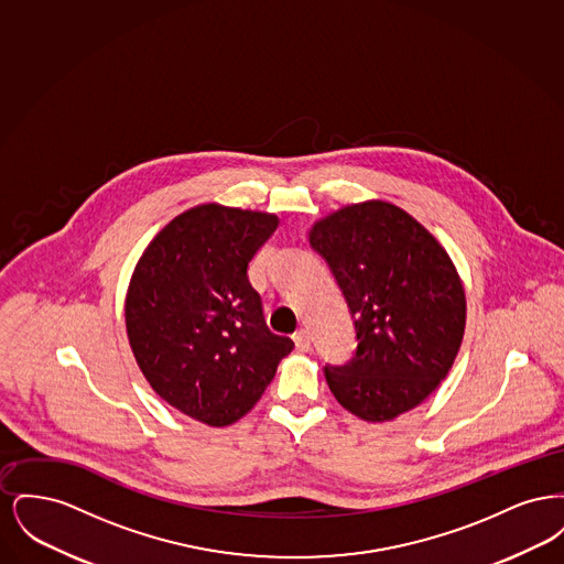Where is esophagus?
<instances>
[{
    "mask_svg": "<svg viewBox=\"0 0 564 564\" xmlns=\"http://www.w3.org/2000/svg\"><path fill=\"white\" fill-rule=\"evenodd\" d=\"M294 343L295 349L300 350V352L311 350V334H308V329H297L294 334Z\"/></svg>",
    "mask_w": 564,
    "mask_h": 564,
    "instance_id": "34e87169",
    "label": "esophagus"
}]
</instances>
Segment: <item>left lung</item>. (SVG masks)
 Wrapping results in <instances>:
<instances>
[{
    "instance_id": "8db88e82",
    "label": "left lung",
    "mask_w": 564,
    "mask_h": 564,
    "mask_svg": "<svg viewBox=\"0 0 564 564\" xmlns=\"http://www.w3.org/2000/svg\"><path fill=\"white\" fill-rule=\"evenodd\" d=\"M308 242L347 297L357 352L325 368L338 403L368 421H393L448 376L467 317L448 251L398 205L364 200L317 219Z\"/></svg>"
}]
</instances>
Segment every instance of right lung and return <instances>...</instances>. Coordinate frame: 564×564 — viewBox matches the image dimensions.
<instances>
[{
	"label": "right lung",
	"instance_id": "add662e5",
	"mask_svg": "<svg viewBox=\"0 0 564 564\" xmlns=\"http://www.w3.org/2000/svg\"><path fill=\"white\" fill-rule=\"evenodd\" d=\"M267 212L196 205L143 249L124 297L134 361L156 395L209 427L242 419L294 349L272 334L247 279L276 230Z\"/></svg>",
	"mask_w": 564,
	"mask_h": 564
}]
</instances>
